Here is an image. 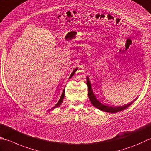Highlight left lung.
Here are the masks:
<instances>
[{
  "mask_svg": "<svg viewBox=\"0 0 151 151\" xmlns=\"http://www.w3.org/2000/svg\"><path fill=\"white\" fill-rule=\"evenodd\" d=\"M87 86H88V96H89L90 101H91V103H92V105L94 106V107L102 111L107 112V113H118V112L122 111L123 110H124V109H126V108L129 107V105H131L132 104V103L134 102L135 100H136V99H134V101L128 103V104L120 106V107H111V106H108V105H106L103 104L102 103L98 101V99L96 98V97L95 96V95H94L92 88H91V86L90 79L88 76H87Z\"/></svg>",
  "mask_w": 151,
  "mask_h": 151,
  "instance_id": "1",
  "label": "left lung"
}]
</instances>
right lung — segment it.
I'll use <instances>...</instances> for the list:
<instances>
[{"label":"right lung","instance_id":"right-lung-1","mask_svg":"<svg viewBox=\"0 0 151 151\" xmlns=\"http://www.w3.org/2000/svg\"><path fill=\"white\" fill-rule=\"evenodd\" d=\"M76 70H77V69H75V70H73V73H71V75H70V76L69 78H71L72 76L74 75V74L75 73V72L76 71ZM64 96H65V89L63 90V93H62V94H61V97H60V100H59V101H58V102L57 103V104H56V105L54 106V107H52L51 109H50L49 111L53 110V109H55V108H57V107H60V106L61 105V103H62V102H63V101Z\"/></svg>","mask_w":151,"mask_h":151}]
</instances>
